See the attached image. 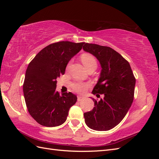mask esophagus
<instances>
[{
  "label": "esophagus",
  "instance_id": "obj_1",
  "mask_svg": "<svg viewBox=\"0 0 159 159\" xmlns=\"http://www.w3.org/2000/svg\"><path fill=\"white\" fill-rule=\"evenodd\" d=\"M84 97H83V96H81V95H78V101L79 102V101H81L82 99H84Z\"/></svg>",
  "mask_w": 159,
  "mask_h": 159
}]
</instances>
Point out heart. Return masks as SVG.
Listing matches in <instances>:
<instances>
[{
    "mask_svg": "<svg viewBox=\"0 0 159 159\" xmlns=\"http://www.w3.org/2000/svg\"><path fill=\"white\" fill-rule=\"evenodd\" d=\"M81 61H82L85 68L88 70L91 68H97V61L95 57L89 54H84L81 56ZM70 66V62L67 66V68H68ZM71 87L74 91L78 93H84L89 87L88 84L75 82L71 84Z\"/></svg>",
    "mask_w": 159,
    "mask_h": 159,
    "instance_id": "1",
    "label": "heart"
}]
</instances>
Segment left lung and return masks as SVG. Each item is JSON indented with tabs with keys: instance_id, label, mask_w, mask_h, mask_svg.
<instances>
[{
	"instance_id": "obj_1",
	"label": "left lung",
	"mask_w": 159,
	"mask_h": 159,
	"mask_svg": "<svg viewBox=\"0 0 159 159\" xmlns=\"http://www.w3.org/2000/svg\"><path fill=\"white\" fill-rule=\"evenodd\" d=\"M83 49L99 61L102 70L92 93L103 95L99 101L91 98L94 107L84 113L85 123L95 131H108L122 121L131 107L136 80L129 62L110 47L85 43Z\"/></svg>"
}]
</instances>
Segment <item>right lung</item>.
<instances>
[{"mask_svg": "<svg viewBox=\"0 0 159 159\" xmlns=\"http://www.w3.org/2000/svg\"><path fill=\"white\" fill-rule=\"evenodd\" d=\"M84 42H58L43 48L28 65L23 92L30 115L45 127H57L66 121L70 108L77 102L71 92L60 95L56 79L65 74L70 60L82 48Z\"/></svg>", "mask_w": 159, "mask_h": 159, "instance_id": "obj_1", "label": "right lung"}]
</instances>
